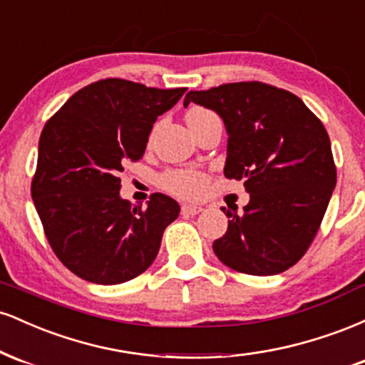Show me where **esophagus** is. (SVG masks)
Wrapping results in <instances>:
<instances>
[{"label": "esophagus", "instance_id": "obj_1", "mask_svg": "<svg viewBox=\"0 0 365 365\" xmlns=\"http://www.w3.org/2000/svg\"><path fill=\"white\" fill-rule=\"evenodd\" d=\"M200 211H202V207L194 206V204H183V206H182V215H187V216L199 215Z\"/></svg>", "mask_w": 365, "mask_h": 365}]
</instances>
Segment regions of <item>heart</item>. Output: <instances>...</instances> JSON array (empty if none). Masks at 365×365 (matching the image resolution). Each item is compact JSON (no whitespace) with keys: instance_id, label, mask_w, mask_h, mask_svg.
Wrapping results in <instances>:
<instances>
[{"instance_id":"obj_1","label":"heart","mask_w":365,"mask_h":365,"mask_svg":"<svg viewBox=\"0 0 365 365\" xmlns=\"http://www.w3.org/2000/svg\"><path fill=\"white\" fill-rule=\"evenodd\" d=\"M207 113L211 111L204 110V108H192L187 113V123H192V121L207 115ZM159 185L165 188L166 192H170L171 195L180 197V199H195L206 190L207 175L192 168L168 170L159 178Z\"/></svg>"}]
</instances>
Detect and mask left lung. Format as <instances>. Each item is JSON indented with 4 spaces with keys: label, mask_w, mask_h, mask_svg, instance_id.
<instances>
[{
    "label": "left lung",
    "mask_w": 365,
    "mask_h": 365,
    "mask_svg": "<svg viewBox=\"0 0 365 365\" xmlns=\"http://www.w3.org/2000/svg\"><path fill=\"white\" fill-rule=\"evenodd\" d=\"M190 101L223 118L225 177L250 194L244 212L221 207L228 230L212 250L238 273H283L311 247L336 185L324 125L295 94L257 81L190 91Z\"/></svg>",
    "instance_id": "1"
}]
</instances>
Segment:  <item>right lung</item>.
I'll list each match as a JSON object with an SVG mask.
<instances>
[{
  "mask_svg": "<svg viewBox=\"0 0 365 365\" xmlns=\"http://www.w3.org/2000/svg\"><path fill=\"white\" fill-rule=\"evenodd\" d=\"M185 91L103 78L46 121L31 194L53 252L78 278L118 284L156 259L178 202L156 192L148 207L132 206L120 197V173L144 156L154 121Z\"/></svg>",
  "mask_w": 365,
  "mask_h": 365,
  "instance_id": "right-lung-1",
  "label": "right lung"
}]
</instances>
